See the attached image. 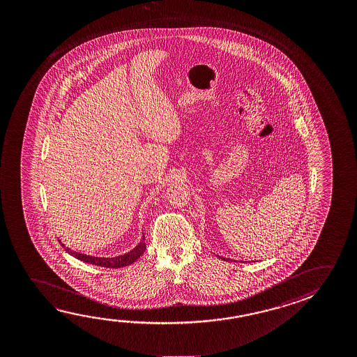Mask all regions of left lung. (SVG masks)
I'll return each instance as SVG.
<instances>
[{
	"mask_svg": "<svg viewBox=\"0 0 357 357\" xmlns=\"http://www.w3.org/2000/svg\"><path fill=\"white\" fill-rule=\"evenodd\" d=\"M222 257V260H227V261H233V260H231V259H225V257Z\"/></svg>",
	"mask_w": 357,
	"mask_h": 357,
	"instance_id": "1",
	"label": "left lung"
}]
</instances>
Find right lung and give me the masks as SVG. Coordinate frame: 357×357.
<instances>
[{
  "mask_svg": "<svg viewBox=\"0 0 357 357\" xmlns=\"http://www.w3.org/2000/svg\"><path fill=\"white\" fill-rule=\"evenodd\" d=\"M144 235H143V239L141 240V243L138 245L135 246L133 250L126 252L124 255H119L116 257H91V255H86V254H79V252H72L70 248H66L65 244L61 243V240H59V244L65 248L66 252L70 254L72 257H76L81 261L84 263L92 264V265H97V266H103V268H112V269H118V268H123V266H128L130 264L135 263L137 259L141 257L142 254L146 252V241H144Z\"/></svg>",
  "mask_w": 357,
  "mask_h": 357,
  "instance_id": "right-lung-1",
  "label": "right lung"
}]
</instances>
